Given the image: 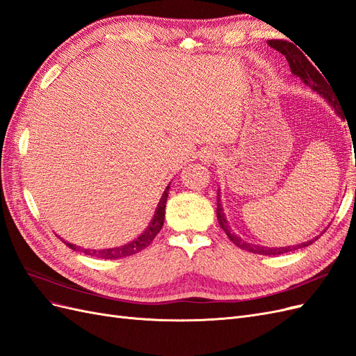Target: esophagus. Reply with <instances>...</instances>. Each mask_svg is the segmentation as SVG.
<instances>
[{
    "label": "esophagus",
    "instance_id": "esophagus-1",
    "mask_svg": "<svg viewBox=\"0 0 356 356\" xmlns=\"http://www.w3.org/2000/svg\"><path fill=\"white\" fill-rule=\"evenodd\" d=\"M218 152H215V149H207V152L200 156V160L204 165H211L215 160H218Z\"/></svg>",
    "mask_w": 356,
    "mask_h": 356
}]
</instances>
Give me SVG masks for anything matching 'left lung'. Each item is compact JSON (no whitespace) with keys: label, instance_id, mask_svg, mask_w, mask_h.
<instances>
[{"label":"left lung","instance_id":"8db88e82","mask_svg":"<svg viewBox=\"0 0 356 356\" xmlns=\"http://www.w3.org/2000/svg\"><path fill=\"white\" fill-rule=\"evenodd\" d=\"M267 44L273 47L275 50L281 51L282 55H285L288 63H289V68H291V72H293L296 77H298L301 81H303L306 86H309V88L316 92L318 95H321L322 98H324L328 105L331 106V108L334 110V113H336L341 120H344V114L341 111V108L337 104V99H336V95H334V90H331L332 88H330L328 86V80L325 81V79L322 77V74H319V71L312 65V63L309 62V59L301 53L300 49H297L296 44H293V42H288V41H284V40H268ZM217 218H218V222L221 225V229L225 232V234L229 236V239L236 245L242 248V250L245 251H250V252H254V254H260V255H279V254H286L289 251H294V250H298V248H305V246H309L314 243L319 236H316V238L310 239L307 242H303V243H298V245H293V246H281V248H268V246H261V245H254V243H248L246 241H243L241 236L236 234L230 224L227 221V218H225V213H224V209H222V202H221V195H220V190L217 193ZM325 232V230H324Z\"/></svg>","mask_w":356,"mask_h":356}]
</instances>
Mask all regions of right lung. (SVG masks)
I'll return each mask as SVG.
<instances>
[{
    "mask_svg": "<svg viewBox=\"0 0 356 356\" xmlns=\"http://www.w3.org/2000/svg\"><path fill=\"white\" fill-rule=\"evenodd\" d=\"M169 188L170 184L165 188L163 195H161L157 208L154 211V215L152 221L148 222L147 229L138 236L136 239L127 242L122 246H115V248H106V250H86V248L77 246L74 243L65 242L67 246H70L71 250L74 251H80L84 252L86 255H90V257H98V258H105V260H117V258H123V257H129V255H134L139 251L145 250L147 246H149L154 241V238L157 236V233L161 230V225L165 222V208H166V200H168V195H169Z\"/></svg>",
    "mask_w": 356,
    "mask_h": 356,
    "instance_id": "right-lung-1",
    "label": "right lung"
}]
</instances>
